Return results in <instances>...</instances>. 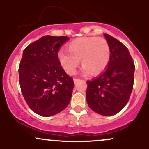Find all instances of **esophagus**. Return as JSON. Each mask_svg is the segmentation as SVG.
<instances>
[{
	"mask_svg": "<svg viewBox=\"0 0 149 149\" xmlns=\"http://www.w3.org/2000/svg\"><path fill=\"white\" fill-rule=\"evenodd\" d=\"M79 80H80V79H79V78H75L74 79H73V81H74V83H77V82H78V81H79Z\"/></svg>",
	"mask_w": 149,
	"mask_h": 149,
	"instance_id": "34e87169",
	"label": "esophagus"
}]
</instances>
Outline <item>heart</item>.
<instances>
[{"label": "heart", "instance_id": "obj_1", "mask_svg": "<svg viewBox=\"0 0 149 149\" xmlns=\"http://www.w3.org/2000/svg\"><path fill=\"white\" fill-rule=\"evenodd\" d=\"M67 51L59 50L57 57L61 67L70 75L74 74L80 60L83 72L96 75L109 64L111 49L109 42L102 37H82L66 45Z\"/></svg>", "mask_w": 149, "mask_h": 149}]
</instances>
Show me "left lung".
I'll return each mask as SVG.
<instances>
[{
    "instance_id": "8db88e82",
    "label": "left lung",
    "mask_w": 149,
    "mask_h": 149,
    "mask_svg": "<svg viewBox=\"0 0 149 149\" xmlns=\"http://www.w3.org/2000/svg\"><path fill=\"white\" fill-rule=\"evenodd\" d=\"M104 36L110 46V60L103 73L87 81L86 99L93 111L111 116L120 111L129 101L135 66L126 46L109 34Z\"/></svg>"
}]
</instances>
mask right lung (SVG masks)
Instances as JSON below:
<instances>
[{
	"instance_id": "right-lung-1",
	"label": "right lung",
	"mask_w": 149,
	"mask_h": 149,
	"mask_svg": "<svg viewBox=\"0 0 149 149\" xmlns=\"http://www.w3.org/2000/svg\"><path fill=\"white\" fill-rule=\"evenodd\" d=\"M67 36H44L23 51L19 66V85L29 108L38 115L48 117L64 110L69 105L73 78L61 67L57 57Z\"/></svg>"
}]
</instances>
